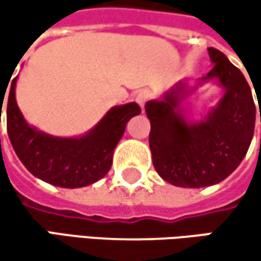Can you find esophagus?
Returning <instances> with one entry per match:
<instances>
[{
  "label": "esophagus",
  "mask_w": 261,
  "mask_h": 261,
  "mask_svg": "<svg viewBox=\"0 0 261 261\" xmlns=\"http://www.w3.org/2000/svg\"><path fill=\"white\" fill-rule=\"evenodd\" d=\"M149 99V90L148 89H142V90H139V93L136 95V101L139 102V106L143 109V106H145V102Z\"/></svg>",
  "instance_id": "1"
}]
</instances>
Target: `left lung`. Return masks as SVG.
Returning a JSON list of instances; mask_svg holds the SVG:
<instances>
[{
	"instance_id": "obj_1",
	"label": "left lung",
	"mask_w": 261,
	"mask_h": 261,
	"mask_svg": "<svg viewBox=\"0 0 261 261\" xmlns=\"http://www.w3.org/2000/svg\"><path fill=\"white\" fill-rule=\"evenodd\" d=\"M208 56L215 66L205 77L192 86L181 80L145 106L154 168L178 187L199 189L225 180L246 155L254 136L255 104L248 81L219 49L208 48ZM207 81H216L224 93L199 121H190L182 101Z\"/></svg>"
}]
</instances>
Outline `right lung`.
<instances>
[{
  "mask_svg": "<svg viewBox=\"0 0 261 261\" xmlns=\"http://www.w3.org/2000/svg\"><path fill=\"white\" fill-rule=\"evenodd\" d=\"M16 81L18 77L7 84V133L27 169L42 181L66 189L86 187L106 177L127 122L140 113V107L136 102L112 107L93 128L79 137L51 136L25 121L15 96ZM4 95L0 93V116Z\"/></svg>",
  "mask_w": 261,
  "mask_h": 261,
  "instance_id": "right-lung-1",
  "label": "right lung"
}]
</instances>
